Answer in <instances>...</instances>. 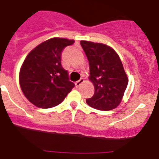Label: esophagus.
I'll list each match as a JSON object with an SVG mask.
<instances>
[{
	"mask_svg": "<svg viewBox=\"0 0 159 159\" xmlns=\"http://www.w3.org/2000/svg\"><path fill=\"white\" fill-rule=\"evenodd\" d=\"M84 82V80L83 78H81L80 80H78V81H76V82L75 83V87H76V88H79V87L80 86L81 84H83V83Z\"/></svg>",
	"mask_w": 159,
	"mask_h": 159,
	"instance_id": "1",
	"label": "esophagus"
}]
</instances>
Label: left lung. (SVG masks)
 I'll return each mask as SVG.
<instances>
[{
	"label": "left lung",
	"instance_id": "obj_1",
	"mask_svg": "<svg viewBox=\"0 0 159 159\" xmlns=\"http://www.w3.org/2000/svg\"><path fill=\"white\" fill-rule=\"evenodd\" d=\"M80 44L89 61V80L95 87L94 95L87 99L90 107L110 111L121 102L128 78L119 55L110 46L81 40Z\"/></svg>",
	"mask_w": 159,
	"mask_h": 159
}]
</instances>
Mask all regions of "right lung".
Masks as SVG:
<instances>
[{
    "label": "right lung",
    "mask_w": 159,
    "mask_h": 159,
    "mask_svg": "<svg viewBox=\"0 0 159 159\" xmlns=\"http://www.w3.org/2000/svg\"><path fill=\"white\" fill-rule=\"evenodd\" d=\"M74 42L51 38L32 49L25 58L20 70V85L28 100L37 107L57 106L75 87L61 65L63 50Z\"/></svg>",
    "instance_id": "1"
}]
</instances>
